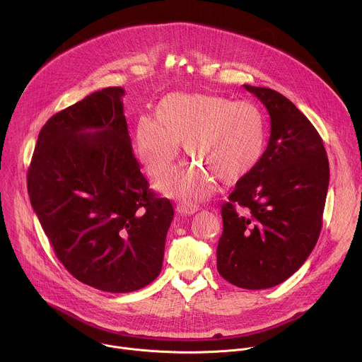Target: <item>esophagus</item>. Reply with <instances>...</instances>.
Wrapping results in <instances>:
<instances>
[{"instance_id":"34e87169","label":"esophagus","mask_w":362,"mask_h":362,"mask_svg":"<svg viewBox=\"0 0 362 362\" xmlns=\"http://www.w3.org/2000/svg\"><path fill=\"white\" fill-rule=\"evenodd\" d=\"M196 211H197V208H194V206H192V204H189V203H179V204L176 206V212H177L179 215H183V216H190V215H193Z\"/></svg>"}]
</instances>
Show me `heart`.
I'll use <instances>...</instances> for the list:
<instances>
[{"mask_svg": "<svg viewBox=\"0 0 362 362\" xmlns=\"http://www.w3.org/2000/svg\"><path fill=\"white\" fill-rule=\"evenodd\" d=\"M183 141L193 159L165 175L158 187L185 202H200L214 190V179L233 183L259 163L265 147V119L249 101L206 93H172L158 106L156 119L141 116L136 151L151 177L165 173Z\"/></svg>", "mask_w": 362, "mask_h": 362, "instance_id": "b5f03b06", "label": "heart"}]
</instances>
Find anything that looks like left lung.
<instances>
[{
  "instance_id": "1",
  "label": "left lung",
  "mask_w": 362,
  "mask_h": 362,
  "mask_svg": "<svg viewBox=\"0 0 362 362\" xmlns=\"http://www.w3.org/2000/svg\"><path fill=\"white\" fill-rule=\"evenodd\" d=\"M271 116V136L257 166L222 204L218 271L232 285L267 289L293 275L322 228L329 183L324 141L281 93L243 86Z\"/></svg>"
}]
</instances>
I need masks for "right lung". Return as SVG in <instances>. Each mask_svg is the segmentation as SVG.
I'll return each mask as SVG.
<instances>
[{"label": "right lung", "instance_id": "1", "mask_svg": "<svg viewBox=\"0 0 362 362\" xmlns=\"http://www.w3.org/2000/svg\"><path fill=\"white\" fill-rule=\"evenodd\" d=\"M122 87L91 93L42 126L28 194L59 261L80 282L126 293L156 279L173 219L148 189L123 113Z\"/></svg>", "mask_w": 362, "mask_h": 362}]
</instances>
